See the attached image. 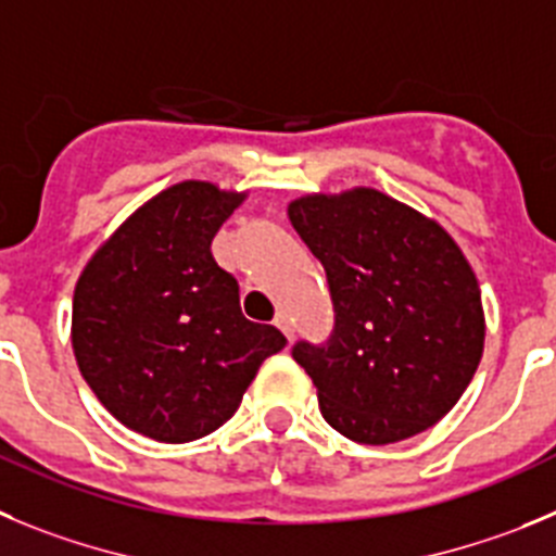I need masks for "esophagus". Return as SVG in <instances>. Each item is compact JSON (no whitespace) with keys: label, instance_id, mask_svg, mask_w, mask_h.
I'll use <instances>...</instances> for the list:
<instances>
[{"label":"esophagus","instance_id":"34e87169","mask_svg":"<svg viewBox=\"0 0 556 556\" xmlns=\"http://www.w3.org/2000/svg\"><path fill=\"white\" fill-rule=\"evenodd\" d=\"M274 324H277V327L282 329L285 338L293 340V332H296V329H293V321H290V318H288V313H279L277 318H274Z\"/></svg>","mask_w":556,"mask_h":556}]
</instances>
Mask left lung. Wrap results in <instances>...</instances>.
I'll return each instance as SVG.
<instances>
[{
  "label": "left lung",
  "mask_w": 556,
  "mask_h": 556,
  "mask_svg": "<svg viewBox=\"0 0 556 556\" xmlns=\"http://www.w3.org/2000/svg\"><path fill=\"white\" fill-rule=\"evenodd\" d=\"M288 218L321 260L334 304L327 343L293 346L329 427L384 446L438 424L484 349L477 274L452 235L374 188L309 193Z\"/></svg>",
  "instance_id": "obj_1"
}]
</instances>
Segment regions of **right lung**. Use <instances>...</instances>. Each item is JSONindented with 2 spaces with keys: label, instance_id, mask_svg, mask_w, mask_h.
Here are the masks:
<instances>
[{
  "label": "right lung",
  "instance_id": "obj_1",
  "mask_svg": "<svg viewBox=\"0 0 556 556\" xmlns=\"http://www.w3.org/2000/svg\"><path fill=\"white\" fill-rule=\"evenodd\" d=\"M247 193L185 179L138 207L83 268L72 346L116 421L160 443L227 424L263 359L285 349L241 313L238 279L210 243Z\"/></svg>",
  "mask_w": 556,
  "mask_h": 556
}]
</instances>
